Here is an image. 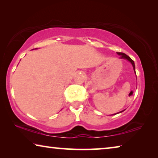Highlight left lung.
I'll return each instance as SVG.
<instances>
[{"label":"left lung","instance_id":"8db88e82","mask_svg":"<svg viewBox=\"0 0 158 158\" xmlns=\"http://www.w3.org/2000/svg\"><path fill=\"white\" fill-rule=\"evenodd\" d=\"M117 53H118V54L119 56H121V57H120V58H123V59H127L128 61H130V62L131 63H132V66H133L134 71H135V62H134L133 60L131 59V58H130V56H128L127 55H126V54H125V53H122V52H117ZM135 74H136V73H135ZM124 111H125V110L120 111L119 113H121V112ZM119 113H117V114H119Z\"/></svg>","mask_w":158,"mask_h":158}]
</instances>
